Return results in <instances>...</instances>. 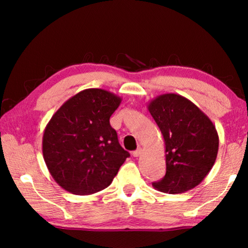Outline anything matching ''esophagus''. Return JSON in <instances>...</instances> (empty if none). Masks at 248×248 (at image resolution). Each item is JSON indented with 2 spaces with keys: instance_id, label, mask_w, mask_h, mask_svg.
Masks as SVG:
<instances>
[{
  "instance_id": "1",
  "label": "esophagus",
  "mask_w": 248,
  "mask_h": 248,
  "mask_svg": "<svg viewBox=\"0 0 248 248\" xmlns=\"http://www.w3.org/2000/svg\"><path fill=\"white\" fill-rule=\"evenodd\" d=\"M141 153H142V150H141V149H138V150H136V151H133L132 155H133L134 157H139L140 155H141Z\"/></svg>"
}]
</instances>
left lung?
Masks as SVG:
<instances>
[{
  "instance_id": "8db88e82",
  "label": "left lung",
  "mask_w": 248,
  "mask_h": 248,
  "mask_svg": "<svg viewBox=\"0 0 248 248\" xmlns=\"http://www.w3.org/2000/svg\"><path fill=\"white\" fill-rule=\"evenodd\" d=\"M165 143L166 174L153 187L166 194H183L202 182L215 165L219 136L216 125L182 95L162 94L148 104Z\"/></svg>"
}]
</instances>
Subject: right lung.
I'll use <instances>...</instances> for the list:
<instances>
[{"label": "right lung", "mask_w": 248, "mask_h": 248, "mask_svg": "<svg viewBox=\"0 0 248 248\" xmlns=\"http://www.w3.org/2000/svg\"><path fill=\"white\" fill-rule=\"evenodd\" d=\"M120 103L111 92L84 90L66 100L46 125L44 159L66 191L85 196L105 189L130 156L109 124Z\"/></svg>", "instance_id": "obj_1"}]
</instances>
